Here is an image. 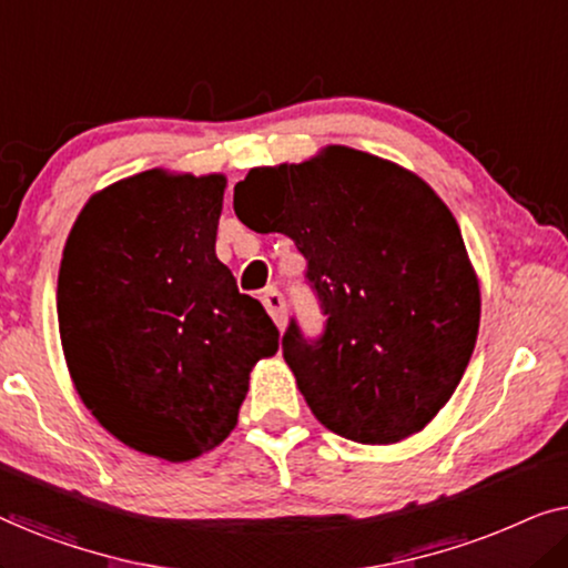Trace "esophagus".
<instances>
[{"mask_svg": "<svg viewBox=\"0 0 568 568\" xmlns=\"http://www.w3.org/2000/svg\"><path fill=\"white\" fill-rule=\"evenodd\" d=\"M261 302H263V307L268 310V315L274 317V323L278 325V328H284V323H286V302L282 297V292H278L276 286H268V290L261 294Z\"/></svg>", "mask_w": 568, "mask_h": 568, "instance_id": "34e87169", "label": "esophagus"}]
</instances>
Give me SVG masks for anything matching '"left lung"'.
<instances>
[{
    "instance_id": "obj_1",
    "label": "left lung",
    "mask_w": 568,
    "mask_h": 568,
    "mask_svg": "<svg viewBox=\"0 0 568 568\" xmlns=\"http://www.w3.org/2000/svg\"><path fill=\"white\" fill-rule=\"evenodd\" d=\"M237 220L282 232L307 258L325 331L290 323L282 348L325 429L362 445L422 432L453 398L480 323L460 227L437 193L390 160L325 146L297 165L253 168Z\"/></svg>"
}]
</instances>
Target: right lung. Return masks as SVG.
I'll return each instance as SVG.
<instances>
[{
  "mask_svg": "<svg viewBox=\"0 0 568 568\" xmlns=\"http://www.w3.org/2000/svg\"><path fill=\"white\" fill-rule=\"evenodd\" d=\"M227 178L146 173L98 191L59 268L69 375L100 426L170 463L235 429L255 362L278 331L216 258Z\"/></svg>",
  "mask_w": 568,
  "mask_h": 568,
  "instance_id": "1",
  "label": "right lung"
}]
</instances>
